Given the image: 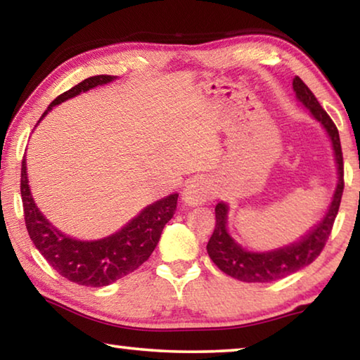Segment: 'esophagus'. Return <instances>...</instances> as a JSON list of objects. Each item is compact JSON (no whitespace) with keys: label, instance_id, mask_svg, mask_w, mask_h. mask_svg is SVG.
<instances>
[{"label":"esophagus","instance_id":"1","mask_svg":"<svg viewBox=\"0 0 360 360\" xmlns=\"http://www.w3.org/2000/svg\"><path fill=\"white\" fill-rule=\"evenodd\" d=\"M211 182L205 178H197L188 182L184 191H182V203L186 206H200L210 202L212 198Z\"/></svg>","mask_w":360,"mask_h":360}]
</instances>
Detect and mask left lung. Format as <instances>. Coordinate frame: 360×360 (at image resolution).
Instances as JSON below:
<instances>
[{
    "instance_id": "8db88e82",
    "label": "left lung",
    "mask_w": 360,
    "mask_h": 360,
    "mask_svg": "<svg viewBox=\"0 0 360 360\" xmlns=\"http://www.w3.org/2000/svg\"><path fill=\"white\" fill-rule=\"evenodd\" d=\"M292 87H294L295 96L300 101V105L308 109L311 117L327 133L328 141H330L333 149L335 167H337V186H335L330 205L327 206L326 214L322 216L318 224L313 225L297 241L270 249V251H251V249L241 246L230 235L227 227L230 212L229 203L219 202L216 205V229L212 231L208 245H206V251H208L211 260L224 273L245 283L278 281V279L289 276L311 264L321 254L328 235H330L333 221L340 208L341 195H343V154H341L337 127L300 77H294Z\"/></svg>"
}]
</instances>
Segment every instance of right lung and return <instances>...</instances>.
I'll list each match as a JSON object with an SVG mask.
<instances>
[{"mask_svg": "<svg viewBox=\"0 0 360 360\" xmlns=\"http://www.w3.org/2000/svg\"><path fill=\"white\" fill-rule=\"evenodd\" d=\"M117 76H92L57 96L47 106L39 122L63 101L114 82ZM38 127V125H36ZM20 193L30 238L53 270L70 281L87 288H105L130 275L154 251L165 224L173 217L178 193H169L143 208L114 233L98 240H79L63 233L42 214L30 188L27 158L22 162Z\"/></svg>", "mask_w": 360, "mask_h": 360, "instance_id": "add662e5", "label": "right lung"}]
</instances>
